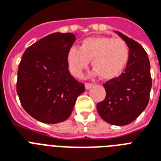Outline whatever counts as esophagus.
I'll use <instances>...</instances> for the list:
<instances>
[{"mask_svg": "<svg viewBox=\"0 0 161 161\" xmlns=\"http://www.w3.org/2000/svg\"><path fill=\"white\" fill-rule=\"evenodd\" d=\"M93 87V83H85V88L86 89H89Z\"/></svg>", "mask_w": 161, "mask_h": 161, "instance_id": "obj_1", "label": "esophagus"}]
</instances>
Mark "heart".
<instances>
[{
  "label": "heart",
  "mask_w": 161,
  "mask_h": 161,
  "mask_svg": "<svg viewBox=\"0 0 161 161\" xmlns=\"http://www.w3.org/2000/svg\"><path fill=\"white\" fill-rule=\"evenodd\" d=\"M130 59V47L122 38L90 36L79 48L72 47L67 53L68 68L74 77H80L91 61L94 73L103 80L115 78L123 73Z\"/></svg>",
  "instance_id": "heart-1"
}]
</instances>
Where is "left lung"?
<instances>
[{
    "instance_id": "1",
    "label": "left lung",
    "mask_w": 161,
    "mask_h": 161,
    "mask_svg": "<svg viewBox=\"0 0 161 161\" xmlns=\"http://www.w3.org/2000/svg\"><path fill=\"white\" fill-rule=\"evenodd\" d=\"M130 47V59L124 73L103 83L104 100L97 104L100 117L110 125L132 123L145 109L152 86L147 53L137 42L115 31Z\"/></svg>"
}]
</instances>
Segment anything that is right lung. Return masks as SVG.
Here are the masks:
<instances>
[{
  "instance_id": "obj_1",
  "label": "right lung",
  "mask_w": 161,
  "mask_h": 161,
  "mask_svg": "<svg viewBox=\"0 0 161 161\" xmlns=\"http://www.w3.org/2000/svg\"><path fill=\"white\" fill-rule=\"evenodd\" d=\"M73 33H52L26 48L17 71L16 92L21 105L45 124L66 120L84 84L71 75L67 53L75 42Z\"/></svg>"
}]
</instances>
